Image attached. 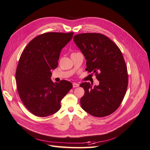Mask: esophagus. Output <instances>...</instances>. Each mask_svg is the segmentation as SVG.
Here are the masks:
<instances>
[{"label": "esophagus", "instance_id": "1", "mask_svg": "<svg viewBox=\"0 0 150 150\" xmlns=\"http://www.w3.org/2000/svg\"><path fill=\"white\" fill-rule=\"evenodd\" d=\"M78 86H79V83H73V87L74 88L78 87Z\"/></svg>", "mask_w": 150, "mask_h": 150}]
</instances>
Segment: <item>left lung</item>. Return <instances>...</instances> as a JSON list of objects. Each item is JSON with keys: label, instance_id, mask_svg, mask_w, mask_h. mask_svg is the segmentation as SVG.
<instances>
[{"label": "left lung", "instance_id": "left-lung-1", "mask_svg": "<svg viewBox=\"0 0 150 150\" xmlns=\"http://www.w3.org/2000/svg\"><path fill=\"white\" fill-rule=\"evenodd\" d=\"M74 40L86 60V70L95 74L99 85L87 82L80 85L85 90L81 107L96 117H104L117 110L126 94L128 75L126 63L119 47L99 33H84Z\"/></svg>", "mask_w": 150, "mask_h": 150}]
</instances>
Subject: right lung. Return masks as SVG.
<instances>
[{
  "label": "right lung",
  "instance_id": "add662e5",
  "mask_svg": "<svg viewBox=\"0 0 150 150\" xmlns=\"http://www.w3.org/2000/svg\"><path fill=\"white\" fill-rule=\"evenodd\" d=\"M73 35L74 32L43 33L28 43L21 55L16 73L17 91L23 104L37 117L57 112L61 100L73 87L69 81L54 83L50 79L62 49Z\"/></svg>",
  "mask_w": 150,
  "mask_h": 150
}]
</instances>
